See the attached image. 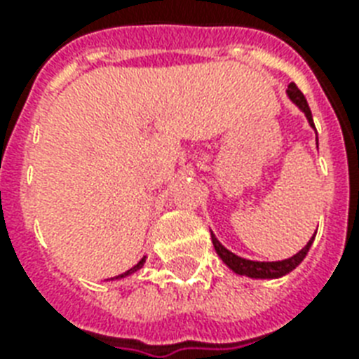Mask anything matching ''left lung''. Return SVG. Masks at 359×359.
<instances>
[{"label":"left lung","instance_id":"left-lung-1","mask_svg":"<svg viewBox=\"0 0 359 359\" xmlns=\"http://www.w3.org/2000/svg\"><path fill=\"white\" fill-rule=\"evenodd\" d=\"M287 95H289L290 100H292V102H294L296 106L304 111V114H306L307 123L311 124L313 128H315L311 109H309V106H307L306 97L302 95L300 89H298L294 83H290L289 89H287ZM317 145H318V140H317ZM210 236H212L214 250H216V253L219 255V259H222V261H224L235 273H238V276H248V278H253V279H276L285 276V273L292 272V270H294V268L298 266L304 259H306L307 251H309L313 240H315V236H311V240L307 242L306 248H302L296 255L289 257V259H283V261L262 262V261H250V259H242V257L235 255L233 251H229L225 245H222V242L214 236L212 231H210Z\"/></svg>","mask_w":359,"mask_h":359}]
</instances>
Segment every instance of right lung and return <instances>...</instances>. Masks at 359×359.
<instances>
[{
  "label": "right lung",
  "mask_w": 359,
  "mask_h": 359,
  "mask_svg": "<svg viewBox=\"0 0 359 359\" xmlns=\"http://www.w3.org/2000/svg\"><path fill=\"white\" fill-rule=\"evenodd\" d=\"M143 264H145V257H143V259H141V261L137 262L135 266H132V268H130V270H126V272H124V273H121V276H115V278H111V279H123V278H126V276H132V273L137 272L140 268H143Z\"/></svg>",
  "instance_id": "right-lung-1"
}]
</instances>
